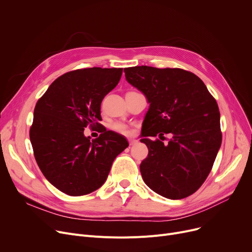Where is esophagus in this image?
<instances>
[{
  "mask_svg": "<svg viewBox=\"0 0 252 252\" xmlns=\"http://www.w3.org/2000/svg\"><path fill=\"white\" fill-rule=\"evenodd\" d=\"M128 144H129V146H134V145L138 144V140L130 139V140H128Z\"/></svg>",
  "mask_w": 252,
  "mask_h": 252,
  "instance_id": "obj_1",
  "label": "esophagus"
}]
</instances>
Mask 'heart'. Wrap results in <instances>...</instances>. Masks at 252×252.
<instances>
[{
	"instance_id": "b5f03b06",
	"label": "heart",
	"mask_w": 252,
	"mask_h": 252,
	"mask_svg": "<svg viewBox=\"0 0 252 252\" xmlns=\"http://www.w3.org/2000/svg\"><path fill=\"white\" fill-rule=\"evenodd\" d=\"M111 127H112V129L114 131H116V133L121 134V135H124V136H130L131 134H133V131H131V129L127 126H126V125H124L122 123H115V124H113L111 126Z\"/></svg>"
}]
</instances>
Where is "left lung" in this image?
Wrapping results in <instances>:
<instances>
[{
  "instance_id": "1",
  "label": "left lung",
  "mask_w": 252,
  "mask_h": 252,
  "mask_svg": "<svg viewBox=\"0 0 252 252\" xmlns=\"http://www.w3.org/2000/svg\"><path fill=\"white\" fill-rule=\"evenodd\" d=\"M126 79L150 103L141 142L149 153L140 164L142 178L155 193L182 199L195 193L209 175L221 144L216 99L194 73L181 68L134 66ZM170 133L165 145L149 136Z\"/></svg>"
}]
</instances>
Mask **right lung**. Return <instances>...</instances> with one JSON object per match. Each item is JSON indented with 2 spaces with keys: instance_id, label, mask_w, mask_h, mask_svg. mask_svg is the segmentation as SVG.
<instances>
[{
  "instance_id": "right-lung-1",
  "label": "right lung",
  "mask_w": 252,
  "mask_h": 252,
  "mask_svg": "<svg viewBox=\"0 0 252 252\" xmlns=\"http://www.w3.org/2000/svg\"><path fill=\"white\" fill-rule=\"evenodd\" d=\"M123 68L92 67L69 71L51 84L39 98L30 130L36 163L45 178L70 196L99 189L126 139L99 124L101 102L118 84ZM101 126L94 140L84 127Z\"/></svg>"
}]
</instances>
